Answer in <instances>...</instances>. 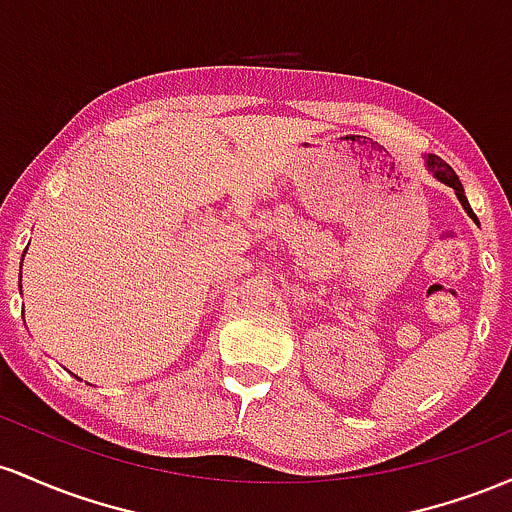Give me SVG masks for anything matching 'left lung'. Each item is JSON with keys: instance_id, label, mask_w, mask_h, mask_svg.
Masks as SVG:
<instances>
[{"instance_id": "left-lung-1", "label": "left lung", "mask_w": 512, "mask_h": 512, "mask_svg": "<svg viewBox=\"0 0 512 512\" xmlns=\"http://www.w3.org/2000/svg\"><path fill=\"white\" fill-rule=\"evenodd\" d=\"M423 159H426V169L430 171V174H433V179H438L440 183H445V186H450L452 191H455L459 203H462L464 212H467L469 217H476L474 210H472V205H469L467 195H464L462 183H459V176L455 174V171H452V166L442 162V159L435 157V154H426V157H423Z\"/></svg>"}]
</instances>
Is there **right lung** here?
I'll use <instances>...</instances> for the list:
<instances>
[{
    "instance_id": "add662e5",
    "label": "right lung",
    "mask_w": 512,
    "mask_h": 512,
    "mask_svg": "<svg viewBox=\"0 0 512 512\" xmlns=\"http://www.w3.org/2000/svg\"><path fill=\"white\" fill-rule=\"evenodd\" d=\"M19 287H21V283H19Z\"/></svg>"
}]
</instances>
